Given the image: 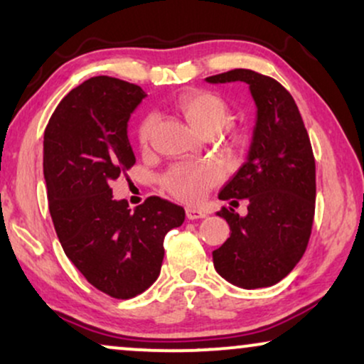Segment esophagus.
I'll return each mask as SVG.
<instances>
[{"label":"esophagus","instance_id":"obj_1","mask_svg":"<svg viewBox=\"0 0 364 364\" xmlns=\"http://www.w3.org/2000/svg\"><path fill=\"white\" fill-rule=\"evenodd\" d=\"M186 215L188 220H197V218H205L207 213L198 210V208H192V207H187L186 208Z\"/></svg>","mask_w":364,"mask_h":364}]
</instances>
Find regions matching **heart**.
<instances>
[{"label":"heart","mask_w":364,"mask_h":364,"mask_svg":"<svg viewBox=\"0 0 364 364\" xmlns=\"http://www.w3.org/2000/svg\"><path fill=\"white\" fill-rule=\"evenodd\" d=\"M177 112L203 137H212L230 122L232 109L220 94L192 89L182 92L173 102ZM159 119L156 114L144 117L137 131L142 149H147L156 132ZM220 181V173L208 164H177L164 173L162 183L173 197L187 203H198L207 192Z\"/></svg>","instance_id":"b5f03b06"}]
</instances>
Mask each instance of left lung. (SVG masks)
I'll return each instance as SVG.
<instances>
[{
    "mask_svg": "<svg viewBox=\"0 0 364 364\" xmlns=\"http://www.w3.org/2000/svg\"><path fill=\"white\" fill-rule=\"evenodd\" d=\"M205 81L247 82L257 106L247 161L218 193L220 200L247 198L248 213L218 212L230 237L213 250V267L240 288L272 287L295 268L311 235L316 176L310 137L291 94L273 77L233 69Z\"/></svg>",
    "mask_w": 364,
    "mask_h": 364,
    "instance_id": "8db88e82",
    "label": "left lung"
}]
</instances>
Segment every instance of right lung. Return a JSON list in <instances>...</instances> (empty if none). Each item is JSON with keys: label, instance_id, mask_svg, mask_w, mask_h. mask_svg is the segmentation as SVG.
I'll return each instance as SVG.
<instances>
[{"label": "right lung", "instance_id": "right-lung-1", "mask_svg": "<svg viewBox=\"0 0 364 364\" xmlns=\"http://www.w3.org/2000/svg\"><path fill=\"white\" fill-rule=\"evenodd\" d=\"M144 97L136 84L91 77L59 102L44 131V181L63 250L92 287L119 300L157 280L164 237L186 218L161 197L134 212L112 197V181L136 164L127 122Z\"/></svg>", "mask_w": 364, "mask_h": 364}]
</instances>
